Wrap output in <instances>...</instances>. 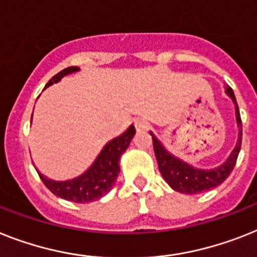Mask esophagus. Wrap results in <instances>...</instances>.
<instances>
[{
    "instance_id": "34e87169",
    "label": "esophagus",
    "mask_w": 257,
    "mask_h": 257,
    "mask_svg": "<svg viewBox=\"0 0 257 257\" xmlns=\"http://www.w3.org/2000/svg\"><path fill=\"white\" fill-rule=\"evenodd\" d=\"M135 128H137L138 133H144L150 128V123L144 119H137L135 120Z\"/></svg>"
}]
</instances>
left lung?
I'll use <instances>...</instances> for the list:
<instances>
[{
	"mask_svg": "<svg viewBox=\"0 0 257 257\" xmlns=\"http://www.w3.org/2000/svg\"><path fill=\"white\" fill-rule=\"evenodd\" d=\"M226 93L230 95L235 103V113H236V122L239 127V139L235 146L234 151L231 152L230 158L226 160L224 164L215 169H196L192 165L186 164L180 159L172 156L171 154L165 151L162 143L152 135V144H154V151L156 160L159 164V171L164 177V180L169 184L172 189L176 192L186 193V194H198V193L207 192L213 189L215 186L220 185L224 180L227 179L230 173L234 169L238 155L240 151L241 146V119L239 113L238 103L235 99V94L230 86L226 88Z\"/></svg>",
	"mask_w": 257,
	"mask_h": 257,
	"instance_id": "obj_1",
	"label": "left lung"
}]
</instances>
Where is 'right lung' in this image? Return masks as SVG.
Instances as JSON below:
<instances>
[{
    "label": "right lung",
    "instance_id": "1",
    "mask_svg": "<svg viewBox=\"0 0 257 257\" xmlns=\"http://www.w3.org/2000/svg\"><path fill=\"white\" fill-rule=\"evenodd\" d=\"M78 71L77 67H68L51 78L47 82L46 88L52 85L54 82L61 80V77L68 73ZM33 118V116H31ZM135 135V127L130 126V128L120 137L115 138L106 144L98 158L88 171L77 179L69 181H52L39 173L40 180L47 186L55 196L64 198L67 201L78 203H88L92 201L99 200L106 193L113 189L116 176L119 173V158L128 147Z\"/></svg>",
    "mask_w": 257,
    "mask_h": 257
}]
</instances>
